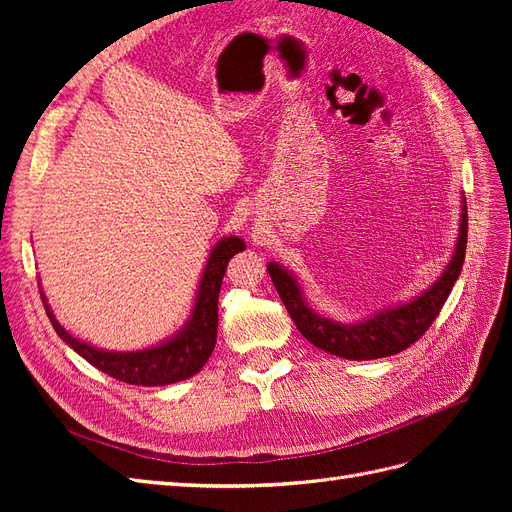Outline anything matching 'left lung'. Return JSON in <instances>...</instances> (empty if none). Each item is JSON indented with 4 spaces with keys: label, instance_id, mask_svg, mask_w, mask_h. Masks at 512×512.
Listing matches in <instances>:
<instances>
[{
    "label": "left lung",
    "instance_id": "8db88e82",
    "mask_svg": "<svg viewBox=\"0 0 512 512\" xmlns=\"http://www.w3.org/2000/svg\"><path fill=\"white\" fill-rule=\"evenodd\" d=\"M466 243L468 207L466 198L461 196L457 243L451 260H448L438 280L410 301L382 307L356 322H339L318 314L309 305L299 277L282 267L280 262H269L267 271L290 318L309 344L348 361H371L406 350L431 327V322L436 320L448 294L459 280L463 258H466Z\"/></svg>",
    "mask_w": 512,
    "mask_h": 512
}]
</instances>
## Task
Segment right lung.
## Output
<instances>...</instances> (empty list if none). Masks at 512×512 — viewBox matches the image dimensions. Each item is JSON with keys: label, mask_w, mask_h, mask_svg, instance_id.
<instances>
[{"label": "right lung", "mask_w": 512, "mask_h": 512, "mask_svg": "<svg viewBox=\"0 0 512 512\" xmlns=\"http://www.w3.org/2000/svg\"><path fill=\"white\" fill-rule=\"evenodd\" d=\"M243 239L230 235L220 239L211 247L207 265L200 275L198 290L190 318L183 327L170 335L164 342L143 350H104L91 346L83 339L74 337L61 327L55 318L51 305L46 303V294L40 286V297L49 316L53 329L64 342L79 354L87 363L98 367L104 374L134 386H166L196 376L205 367L215 348L218 337V297L228 260L243 252Z\"/></svg>", "instance_id": "obj_1"}]
</instances>
